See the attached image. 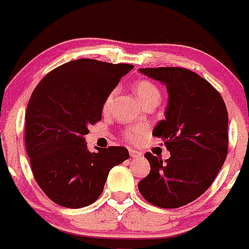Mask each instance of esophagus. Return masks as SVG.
I'll return each mask as SVG.
<instances>
[{"mask_svg": "<svg viewBox=\"0 0 249 249\" xmlns=\"http://www.w3.org/2000/svg\"><path fill=\"white\" fill-rule=\"evenodd\" d=\"M129 154L131 158H141L142 157V153L137 149H129Z\"/></svg>", "mask_w": 249, "mask_h": 249, "instance_id": "esophagus-1", "label": "esophagus"}]
</instances>
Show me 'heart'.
Listing matches in <instances>:
<instances>
[{
	"label": "heart",
	"instance_id": "1",
	"mask_svg": "<svg viewBox=\"0 0 249 249\" xmlns=\"http://www.w3.org/2000/svg\"><path fill=\"white\" fill-rule=\"evenodd\" d=\"M135 92H136L137 97H139L140 102L143 105V106H147V105L155 104L158 105L161 100V92L158 89V87L155 84H153L149 80H139L136 84L134 85ZM114 90L106 97L105 100L104 107L105 108H108L110 102H112L113 96H114ZM144 132V127L140 126V125H135V126H130L125 130L124 136L125 139L129 141H136L141 135Z\"/></svg>",
	"mask_w": 249,
	"mask_h": 249
}]
</instances>
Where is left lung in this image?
I'll use <instances>...</instances> for the list:
<instances>
[{"instance_id":"left-lung-1","label":"left lung","mask_w":249,"mask_h":249,"mask_svg":"<svg viewBox=\"0 0 249 249\" xmlns=\"http://www.w3.org/2000/svg\"><path fill=\"white\" fill-rule=\"evenodd\" d=\"M166 85L165 119L153 135L165 141L171 157L145 153L149 175L139 183L143 197L161 208L188 205L210 188L228 154V110L219 92L195 72L182 67L140 69Z\"/></svg>"}]
</instances>
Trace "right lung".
<instances>
[{"label":"right lung","mask_w":249,"mask_h":249,"mask_svg":"<svg viewBox=\"0 0 249 249\" xmlns=\"http://www.w3.org/2000/svg\"><path fill=\"white\" fill-rule=\"evenodd\" d=\"M134 69L79 59L56 67L39 82L27 104L25 145L37 184L67 208L91 205L104 192L110 169L129 159L124 147L90 152L84 136L100 122L105 100Z\"/></svg>","instance_id":"1"}]
</instances>
